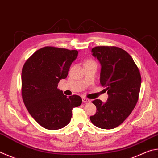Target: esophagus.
Here are the masks:
<instances>
[{
	"label": "esophagus",
	"mask_w": 158,
	"mask_h": 158,
	"mask_svg": "<svg viewBox=\"0 0 158 158\" xmlns=\"http://www.w3.org/2000/svg\"><path fill=\"white\" fill-rule=\"evenodd\" d=\"M82 101L84 103H89L90 102V100L88 99V98H85V97H82Z\"/></svg>",
	"instance_id": "1"
}]
</instances>
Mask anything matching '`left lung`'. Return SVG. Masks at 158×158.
Instances as JSON below:
<instances>
[{
    "label": "left lung",
    "instance_id": "1",
    "mask_svg": "<svg viewBox=\"0 0 158 158\" xmlns=\"http://www.w3.org/2000/svg\"><path fill=\"white\" fill-rule=\"evenodd\" d=\"M93 55L102 65L100 84L106 87L108 101H93L97 108L91 122L100 128L113 129L130 115L138 101L141 74L127 52L115 46H97Z\"/></svg>",
    "mask_w": 158,
    "mask_h": 158
}]
</instances>
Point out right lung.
I'll list each match as a JSON object with an SVG mask.
<instances>
[{"label":"right lung","mask_w":158,"mask_h":158,"mask_svg":"<svg viewBox=\"0 0 158 158\" xmlns=\"http://www.w3.org/2000/svg\"><path fill=\"white\" fill-rule=\"evenodd\" d=\"M77 54V50L46 46L36 51L23 67L21 94L25 107L48 130L65 127L70 122L73 109L81 104L79 95L68 97L57 88Z\"/></svg>","instance_id":"add662e5"}]
</instances>
